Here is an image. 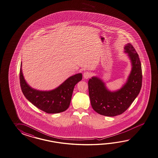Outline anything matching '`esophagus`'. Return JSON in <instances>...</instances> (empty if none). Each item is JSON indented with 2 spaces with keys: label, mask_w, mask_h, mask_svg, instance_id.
<instances>
[{
  "label": "esophagus",
  "mask_w": 158,
  "mask_h": 158,
  "mask_svg": "<svg viewBox=\"0 0 158 158\" xmlns=\"http://www.w3.org/2000/svg\"><path fill=\"white\" fill-rule=\"evenodd\" d=\"M91 77V73H90L89 72H88V71L85 72L84 74H83V77L85 79H89V77Z\"/></svg>",
  "instance_id": "34e87169"
}]
</instances>
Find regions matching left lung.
I'll use <instances>...</instances> for the list:
<instances>
[{"mask_svg":"<svg viewBox=\"0 0 158 158\" xmlns=\"http://www.w3.org/2000/svg\"><path fill=\"white\" fill-rule=\"evenodd\" d=\"M132 63L131 73L122 89L111 92L99 77L89 79V93L91 106L99 114L115 116L126 111L138 95L142 85V71L139 55L134 47L128 43L124 47Z\"/></svg>","mask_w":158,"mask_h":158,"instance_id":"left-lung-1","label":"left lung"}]
</instances>
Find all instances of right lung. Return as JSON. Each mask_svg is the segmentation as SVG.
<instances>
[{"instance_id": "obj_1", "label": "right lung", "mask_w": 158, "mask_h": 158, "mask_svg": "<svg viewBox=\"0 0 158 158\" xmlns=\"http://www.w3.org/2000/svg\"><path fill=\"white\" fill-rule=\"evenodd\" d=\"M20 85L27 100L39 109L48 114H57L69 107L75 85L82 79V74H75L69 77L58 88L48 91L32 89L23 77L22 63L20 69Z\"/></svg>"}]
</instances>
